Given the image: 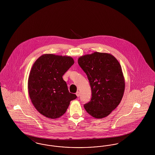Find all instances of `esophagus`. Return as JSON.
I'll list each match as a JSON object with an SVG mask.
<instances>
[{"label":"esophagus","mask_w":155,"mask_h":155,"mask_svg":"<svg viewBox=\"0 0 155 155\" xmlns=\"http://www.w3.org/2000/svg\"><path fill=\"white\" fill-rule=\"evenodd\" d=\"M76 94V95H77V97H79V96H80V92H78H78H76V94Z\"/></svg>","instance_id":"34e87169"}]
</instances>
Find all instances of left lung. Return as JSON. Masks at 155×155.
Masks as SVG:
<instances>
[{
	"instance_id": "obj_1",
	"label": "left lung",
	"mask_w": 155,
	"mask_h": 155,
	"mask_svg": "<svg viewBox=\"0 0 155 155\" xmlns=\"http://www.w3.org/2000/svg\"><path fill=\"white\" fill-rule=\"evenodd\" d=\"M78 63L86 73L92 91L91 101L84 104L96 118L109 116L120 103L125 80L118 60L110 53L95 52L80 57Z\"/></svg>"
}]
</instances>
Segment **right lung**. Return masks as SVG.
<instances>
[{"label":"right lung","mask_w":155,"mask_h":155,"mask_svg":"<svg viewBox=\"0 0 155 155\" xmlns=\"http://www.w3.org/2000/svg\"><path fill=\"white\" fill-rule=\"evenodd\" d=\"M74 63L71 57L53 54H43L34 62L28 80V94L35 109L45 117H61L77 98L62 77Z\"/></svg>","instance_id":"obj_1"}]
</instances>
